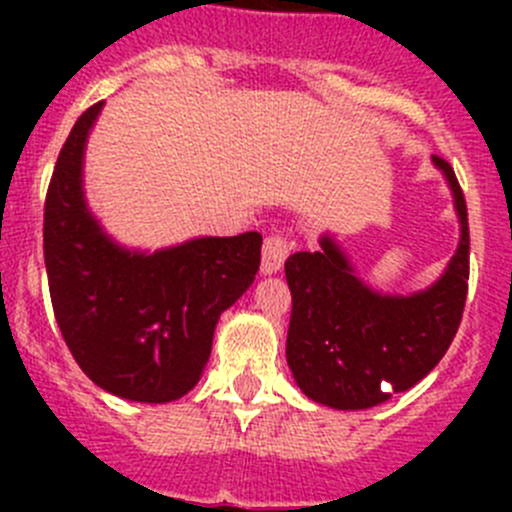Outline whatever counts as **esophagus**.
Wrapping results in <instances>:
<instances>
[{
	"mask_svg": "<svg viewBox=\"0 0 512 512\" xmlns=\"http://www.w3.org/2000/svg\"><path fill=\"white\" fill-rule=\"evenodd\" d=\"M289 245L282 235H270L262 245V275H275L287 260Z\"/></svg>",
	"mask_w": 512,
	"mask_h": 512,
	"instance_id": "esophagus-1",
	"label": "esophagus"
}]
</instances>
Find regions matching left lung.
Instances as JSON below:
<instances>
[{"instance_id":"left-lung-1","label":"left lung","mask_w":512,"mask_h":512,"mask_svg":"<svg viewBox=\"0 0 512 512\" xmlns=\"http://www.w3.org/2000/svg\"><path fill=\"white\" fill-rule=\"evenodd\" d=\"M458 218V245L428 287L391 294L371 287L332 232L317 252L285 262L292 292L287 364L307 399L337 411H361L416 386L451 347L468 292V213L456 173L431 156Z\"/></svg>"}]
</instances>
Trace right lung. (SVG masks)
Listing matches in <instances>:
<instances>
[{"label": "right lung", "instance_id": "right-lung-1", "mask_svg": "<svg viewBox=\"0 0 512 512\" xmlns=\"http://www.w3.org/2000/svg\"><path fill=\"white\" fill-rule=\"evenodd\" d=\"M103 101L71 128L44 205V262L66 347L108 394L170 404L203 376L218 319L255 282L260 232L141 250L108 235L84 188Z\"/></svg>", "mask_w": 512, "mask_h": 512}]
</instances>
